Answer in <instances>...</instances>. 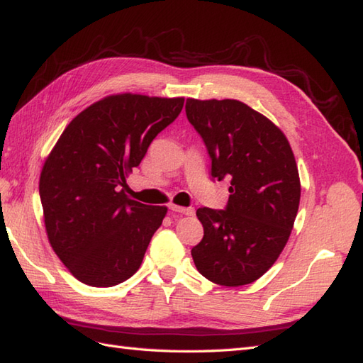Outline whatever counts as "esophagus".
I'll return each mask as SVG.
<instances>
[{
	"label": "esophagus",
	"mask_w": 363,
	"mask_h": 363,
	"mask_svg": "<svg viewBox=\"0 0 363 363\" xmlns=\"http://www.w3.org/2000/svg\"><path fill=\"white\" fill-rule=\"evenodd\" d=\"M168 208H170L173 213H181V215H187V216L195 215V208H191V207H179V206L170 204L168 206Z\"/></svg>",
	"instance_id": "1"
}]
</instances>
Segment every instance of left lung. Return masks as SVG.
I'll return each mask as SVG.
<instances>
[{
    "label": "left lung",
    "instance_id": "obj_1",
    "mask_svg": "<svg viewBox=\"0 0 363 363\" xmlns=\"http://www.w3.org/2000/svg\"><path fill=\"white\" fill-rule=\"evenodd\" d=\"M185 114L206 143L212 178L230 181L224 210H196L204 237L193 261L216 284L254 283L280 257L296 221V157L281 130L240 100L187 99Z\"/></svg>",
    "mask_w": 363,
    "mask_h": 363
}]
</instances>
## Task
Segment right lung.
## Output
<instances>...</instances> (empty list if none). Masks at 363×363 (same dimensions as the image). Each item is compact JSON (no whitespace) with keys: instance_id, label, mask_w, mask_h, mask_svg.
<instances>
[{"instance_id":"1","label":"right lung","mask_w":363,"mask_h":363,"mask_svg":"<svg viewBox=\"0 0 363 363\" xmlns=\"http://www.w3.org/2000/svg\"><path fill=\"white\" fill-rule=\"evenodd\" d=\"M184 106V97L117 94L66 126L40 174L48 238L79 281L111 288L138 272L167 207L126 198V176Z\"/></svg>"}]
</instances>
